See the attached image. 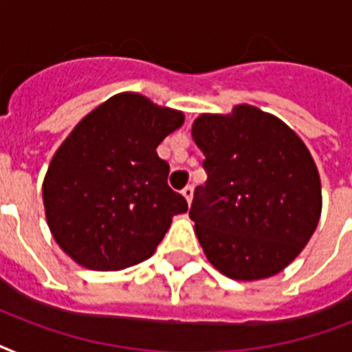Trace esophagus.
<instances>
[{"label": "esophagus", "instance_id": "34e87169", "mask_svg": "<svg viewBox=\"0 0 352 352\" xmlns=\"http://www.w3.org/2000/svg\"><path fill=\"white\" fill-rule=\"evenodd\" d=\"M182 195L186 197L188 204H192V201H193V186H192V184H188V186L182 190Z\"/></svg>", "mask_w": 352, "mask_h": 352}]
</instances>
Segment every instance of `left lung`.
Wrapping results in <instances>:
<instances>
[{"label": "left lung", "mask_w": 352, "mask_h": 352, "mask_svg": "<svg viewBox=\"0 0 352 352\" xmlns=\"http://www.w3.org/2000/svg\"><path fill=\"white\" fill-rule=\"evenodd\" d=\"M193 140L208 175L190 217L204 254L232 279L281 272L303 250L322 214V184L301 138L252 106L201 115Z\"/></svg>", "instance_id": "obj_1"}]
</instances>
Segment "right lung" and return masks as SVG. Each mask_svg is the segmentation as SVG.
<instances>
[{"mask_svg": "<svg viewBox=\"0 0 352 352\" xmlns=\"http://www.w3.org/2000/svg\"><path fill=\"white\" fill-rule=\"evenodd\" d=\"M182 113L122 93L91 111L51 160L43 181L47 225L67 256L93 270H122L148 259L188 210L168 186L159 144Z\"/></svg>", "mask_w": 352, "mask_h": 352, "instance_id": "obj_1", "label": "right lung"}]
</instances>
